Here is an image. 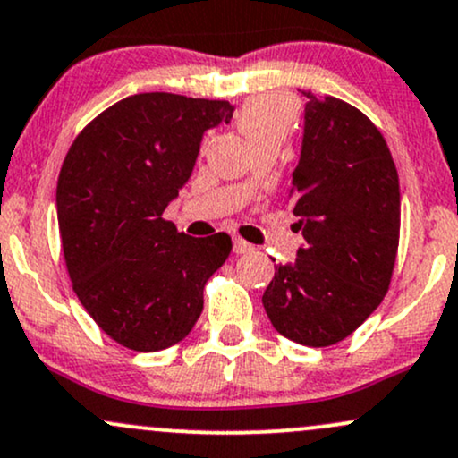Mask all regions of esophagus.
<instances>
[{
    "instance_id": "34e87169",
    "label": "esophagus",
    "mask_w": 458,
    "mask_h": 458,
    "mask_svg": "<svg viewBox=\"0 0 458 458\" xmlns=\"http://www.w3.org/2000/svg\"><path fill=\"white\" fill-rule=\"evenodd\" d=\"M233 247H234V253H250V251H253V245L247 243V241L241 239V236H234Z\"/></svg>"
}]
</instances>
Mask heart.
<instances>
[{"mask_svg": "<svg viewBox=\"0 0 458 458\" xmlns=\"http://www.w3.org/2000/svg\"><path fill=\"white\" fill-rule=\"evenodd\" d=\"M236 121L251 147L271 140L284 142L296 123V104L282 93H260L239 108Z\"/></svg>", "mask_w": 458, "mask_h": 458, "instance_id": "heart-1", "label": "heart"}]
</instances>
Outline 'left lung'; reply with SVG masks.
<instances>
[{
  "mask_svg": "<svg viewBox=\"0 0 458 458\" xmlns=\"http://www.w3.org/2000/svg\"><path fill=\"white\" fill-rule=\"evenodd\" d=\"M305 131L288 200L305 247L275 268L262 305L279 335L310 348L339 344L386 296L401 191L382 131L352 104L302 91Z\"/></svg>",
  "mask_w": 458,
  "mask_h": 458,
  "instance_id": "left-lung-1",
  "label": "left lung"
}]
</instances>
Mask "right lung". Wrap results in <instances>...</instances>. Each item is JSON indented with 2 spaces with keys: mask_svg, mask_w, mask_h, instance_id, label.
Masks as SVG:
<instances>
[{
  "mask_svg": "<svg viewBox=\"0 0 458 458\" xmlns=\"http://www.w3.org/2000/svg\"><path fill=\"white\" fill-rule=\"evenodd\" d=\"M233 110L225 100L136 93L98 114L64 159L57 222L72 288L125 348L185 339L208 277L230 256L228 234L187 236L162 213L191 176L202 134Z\"/></svg>",
  "mask_w": 458,
  "mask_h": 458,
  "instance_id": "right-lung-1",
  "label": "right lung"
}]
</instances>
